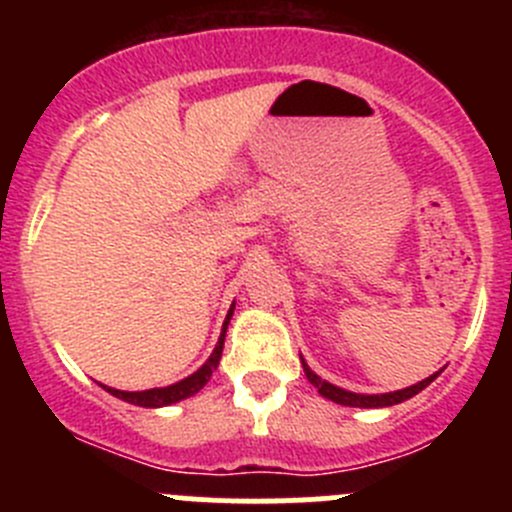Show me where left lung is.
I'll use <instances>...</instances> for the list:
<instances>
[{"label": "left lung", "mask_w": 512, "mask_h": 512, "mask_svg": "<svg viewBox=\"0 0 512 512\" xmlns=\"http://www.w3.org/2000/svg\"><path fill=\"white\" fill-rule=\"evenodd\" d=\"M304 366V374H307L309 384H314L319 389V394L324 396V399L334 401V404H342V406H356V409H381V406H394V404H401V401L411 399V396H416L418 391L426 389L428 384H431L433 379H436L438 374L428 376V379L418 381V384L409 386V389H401V391H394V394H376V396H364V394H352V391H344L339 389V386L329 384V381H324L322 376L314 374L312 369H309L307 364L302 361Z\"/></svg>", "instance_id": "1"}]
</instances>
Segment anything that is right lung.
I'll list each match as a JSON object with an SVG mask.
<instances>
[{"label": "right lung", "mask_w": 512, "mask_h": 512, "mask_svg": "<svg viewBox=\"0 0 512 512\" xmlns=\"http://www.w3.org/2000/svg\"><path fill=\"white\" fill-rule=\"evenodd\" d=\"M232 307H235V304H232ZM232 307H230V312H227V317H225L223 334H220L218 347H215V352L210 354V359L205 361V364L200 366V369L195 371V374H190L188 379L178 381V384H173V386H165V389H148V391H118V389H108V386H103V389H106L108 394L118 396V399L128 401V404L146 406V409H158V406L175 404V401H183V399H188V396L198 394V391L203 389L205 384H208V379H210V376H213V371L218 369V364H220V356H223V344H225L227 324H230V317H232Z\"/></svg>", "instance_id": "1"}]
</instances>
